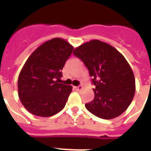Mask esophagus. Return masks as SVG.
Wrapping results in <instances>:
<instances>
[{"label": "esophagus", "instance_id": "34e87169", "mask_svg": "<svg viewBox=\"0 0 151 151\" xmlns=\"http://www.w3.org/2000/svg\"><path fill=\"white\" fill-rule=\"evenodd\" d=\"M74 88H75L77 90H79V91H80V90H81L83 88V87L81 86V85H79V86H77V87H74Z\"/></svg>", "mask_w": 151, "mask_h": 151}]
</instances>
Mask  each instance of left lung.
Instances as JSON below:
<instances>
[{"label":"left lung","instance_id":"8db88e82","mask_svg":"<svg viewBox=\"0 0 151 151\" xmlns=\"http://www.w3.org/2000/svg\"><path fill=\"white\" fill-rule=\"evenodd\" d=\"M73 55L85 63L95 85L94 99L85 103L87 110L103 119L124 113L136 92L134 73L125 58L113 46L98 40L81 45Z\"/></svg>","mask_w":151,"mask_h":151}]
</instances>
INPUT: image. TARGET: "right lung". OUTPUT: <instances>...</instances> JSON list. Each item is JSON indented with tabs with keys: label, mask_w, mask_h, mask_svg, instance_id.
I'll return each instance as SVG.
<instances>
[{
	"label": "right lung",
	"mask_w": 151,
	"mask_h": 151,
	"mask_svg": "<svg viewBox=\"0 0 151 151\" xmlns=\"http://www.w3.org/2000/svg\"><path fill=\"white\" fill-rule=\"evenodd\" d=\"M73 50L70 44L56 37L42 44L27 59L19 75L18 93L32 114L51 117L63 109L72 86L58 80Z\"/></svg>",
	"instance_id": "add662e5"
}]
</instances>
